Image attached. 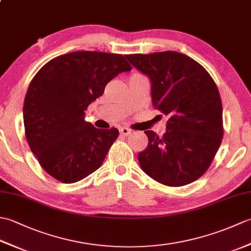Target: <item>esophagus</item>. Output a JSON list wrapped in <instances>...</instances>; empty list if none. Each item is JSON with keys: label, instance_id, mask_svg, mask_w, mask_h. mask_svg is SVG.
<instances>
[{"label": "esophagus", "instance_id": "1", "mask_svg": "<svg viewBox=\"0 0 251 251\" xmlns=\"http://www.w3.org/2000/svg\"><path fill=\"white\" fill-rule=\"evenodd\" d=\"M120 134L122 135V136H128L129 134H131V129H129V128H127V127H122V128L120 129Z\"/></svg>", "mask_w": 251, "mask_h": 251}]
</instances>
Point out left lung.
<instances>
[{
  "label": "left lung",
  "instance_id": "1",
  "mask_svg": "<svg viewBox=\"0 0 251 251\" xmlns=\"http://www.w3.org/2000/svg\"><path fill=\"white\" fill-rule=\"evenodd\" d=\"M151 79L153 106L168 115L166 132L146 130L149 143L138 154L140 167L168 186L189 184L209 168L223 137L222 102L210 74L177 51L125 55Z\"/></svg>",
  "mask_w": 251,
  "mask_h": 251
}]
</instances>
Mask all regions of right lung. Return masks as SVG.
<instances>
[{
  "label": "right lung",
  "instance_id": "obj_1",
  "mask_svg": "<svg viewBox=\"0 0 251 251\" xmlns=\"http://www.w3.org/2000/svg\"><path fill=\"white\" fill-rule=\"evenodd\" d=\"M131 66L123 55L74 51L58 56L32 78L24 102L25 138L45 172L73 183L97 170L119 137L85 121L88 105Z\"/></svg>",
  "mask_w": 251,
  "mask_h": 251
}]
</instances>
